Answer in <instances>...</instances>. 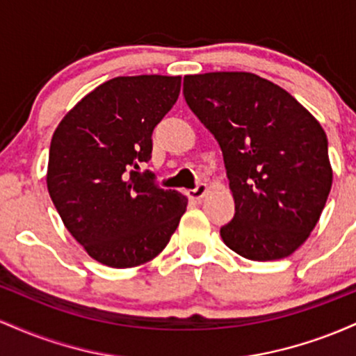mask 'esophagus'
Returning a JSON list of instances; mask_svg holds the SVG:
<instances>
[{
    "label": "esophagus",
    "instance_id": "1",
    "mask_svg": "<svg viewBox=\"0 0 356 356\" xmlns=\"http://www.w3.org/2000/svg\"><path fill=\"white\" fill-rule=\"evenodd\" d=\"M207 191H209V187H207V184H199L195 189H192L187 192V195H189L191 199H194V201H202L204 195L207 194Z\"/></svg>",
    "mask_w": 356,
    "mask_h": 356
}]
</instances>
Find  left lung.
<instances>
[{"instance_id": "left-lung-1", "label": "left lung", "mask_w": 356, "mask_h": 356, "mask_svg": "<svg viewBox=\"0 0 356 356\" xmlns=\"http://www.w3.org/2000/svg\"><path fill=\"white\" fill-rule=\"evenodd\" d=\"M184 99L222 150L234 218L220 238L252 261L308 239L333 182L320 122L286 90L248 72L184 76Z\"/></svg>"}]
</instances>
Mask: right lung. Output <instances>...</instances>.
<instances>
[{
  "instance_id": "right-lung-1",
  "label": "right lung",
  "mask_w": 356,
  "mask_h": 356,
  "mask_svg": "<svg viewBox=\"0 0 356 356\" xmlns=\"http://www.w3.org/2000/svg\"><path fill=\"white\" fill-rule=\"evenodd\" d=\"M179 92L181 76H117L85 95L53 134L50 197L65 227L105 266L154 259L186 212V195L155 186L149 170L138 172Z\"/></svg>"
}]
</instances>
